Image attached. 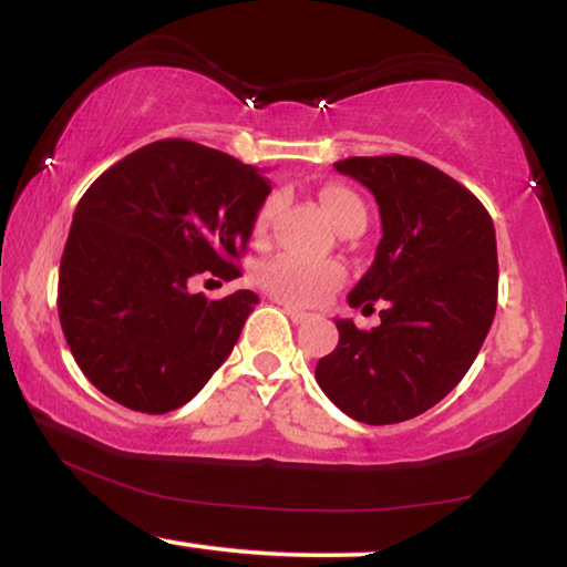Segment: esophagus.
I'll list each match as a JSON object with an SVG mask.
<instances>
[{"label": "esophagus", "instance_id": "obj_1", "mask_svg": "<svg viewBox=\"0 0 567 567\" xmlns=\"http://www.w3.org/2000/svg\"><path fill=\"white\" fill-rule=\"evenodd\" d=\"M282 310H285L287 317L292 319L295 324H302V322H307V319H310V315L302 312V310H297V307H292L290 302H282Z\"/></svg>", "mask_w": 567, "mask_h": 567}]
</instances>
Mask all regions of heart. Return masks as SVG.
Returning a JSON list of instances; mask_svg holds the SVG:
<instances>
[{
	"label": "heart",
	"instance_id": "heart-1",
	"mask_svg": "<svg viewBox=\"0 0 567 567\" xmlns=\"http://www.w3.org/2000/svg\"><path fill=\"white\" fill-rule=\"evenodd\" d=\"M319 203H322L327 218L332 220L334 228L357 218V215H367L364 203L359 200V195L344 188V185H327V188L319 190ZM272 213L275 200L265 203V208L257 215L255 223L257 233H262L267 228ZM257 280H260L265 290L277 297V300L310 307L327 300V297L342 285L344 272L337 262H312L302 260V257L297 255H277L260 267Z\"/></svg>",
	"mask_w": 567,
	"mask_h": 567
}]
</instances>
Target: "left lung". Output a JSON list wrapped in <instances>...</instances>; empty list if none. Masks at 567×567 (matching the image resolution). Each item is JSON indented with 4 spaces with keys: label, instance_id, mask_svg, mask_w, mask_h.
<instances>
[{
    "label": "left lung",
    "instance_id": "left-lung-1",
    "mask_svg": "<svg viewBox=\"0 0 567 567\" xmlns=\"http://www.w3.org/2000/svg\"><path fill=\"white\" fill-rule=\"evenodd\" d=\"M334 168L372 190L382 215L349 307L386 310L372 329L334 319L339 344L315 377L347 416L399 424L439 404L476 359L496 315V230L476 195L419 158L354 156Z\"/></svg>",
    "mask_w": 567,
    "mask_h": 567
}]
</instances>
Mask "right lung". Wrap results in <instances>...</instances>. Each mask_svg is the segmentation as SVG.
I'll return each mask as SVG.
<instances>
[{
	"label": "right lung",
	"mask_w": 567,
	"mask_h": 567,
	"mask_svg": "<svg viewBox=\"0 0 567 567\" xmlns=\"http://www.w3.org/2000/svg\"><path fill=\"white\" fill-rule=\"evenodd\" d=\"M267 195L262 171L183 138L148 143L91 183L61 257L59 319L101 394L168 414L208 384L260 300H208L188 282L240 277Z\"/></svg>",
	"instance_id": "right-lung-1"
}]
</instances>
